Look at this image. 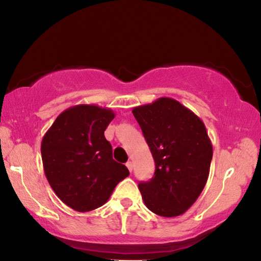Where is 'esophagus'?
Here are the masks:
<instances>
[{
	"label": "esophagus",
	"mask_w": 261,
	"mask_h": 261,
	"mask_svg": "<svg viewBox=\"0 0 261 261\" xmlns=\"http://www.w3.org/2000/svg\"><path fill=\"white\" fill-rule=\"evenodd\" d=\"M125 166L127 167V169H129V171L131 173V171H132V167H134V165H132V162H131V161H127Z\"/></svg>",
	"instance_id": "34e87169"
}]
</instances>
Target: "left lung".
<instances>
[{
  "mask_svg": "<svg viewBox=\"0 0 261 261\" xmlns=\"http://www.w3.org/2000/svg\"><path fill=\"white\" fill-rule=\"evenodd\" d=\"M155 162V173L138 188L149 211L165 218L185 213L210 175L213 146L205 124L178 101L160 98L132 109Z\"/></svg>",
  "mask_w": 261,
  "mask_h": 261,
  "instance_id": "8db88e82",
  "label": "left lung"
}]
</instances>
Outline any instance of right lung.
I'll list each match as a JSON object with an SVG mask.
<instances>
[{
	"label": "right lung",
	"mask_w": 261,
	"mask_h": 261,
	"mask_svg": "<svg viewBox=\"0 0 261 261\" xmlns=\"http://www.w3.org/2000/svg\"><path fill=\"white\" fill-rule=\"evenodd\" d=\"M115 117L109 108L78 105L61 113L41 141L43 170L56 196L77 212L107 202L116 185L129 176L113 159L105 130Z\"/></svg>",
	"instance_id": "add662e5"
}]
</instances>
